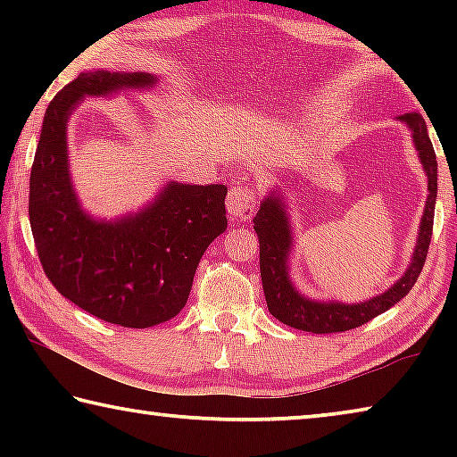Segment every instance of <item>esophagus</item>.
Returning a JSON list of instances; mask_svg holds the SVG:
<instances>
[{"label": "esophagus", "mask_w": 457, "mask_h": 457, "mask_svg": "<svg viewBox=\"0 0 457 457\" xmlns=\"http://www.w3.org/2000/svg\"><path fill=\"white\" fill-rule=\"evenodd\" d=\"M256 210V191L237 183L228 193V212L234 220H247Z\"/></svg>", "instance_id": "1"}]
</instances>
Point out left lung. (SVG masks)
<instances>
[{
  "label": "left lung",
  "mask_w": 457,
  "mask_h": 457,
  "mask_svg": "<svg viewBox=\"0 0 457 457\" xmlns=\"http://www.w3.org/2000/svg\"><path fill=\"white\" fill-rule=\"evenodd\" d=\"M411 129L415 149L420 153L421 165L428 175V201L417 236L411 264L405 274L378 296L365 300L359 304L343 303H316L300 294L288 276V256L292 250V231L288 213L284 210L280 195H268L262 201L260 212L253 218V229L260 239V276L264 286V296L270 314L292 328L314 332V335H330V332H345L357 328L361 324L373 320L375 316L389 311L401 298L407 296L420 278L425 258H428L433 212H436L437 197V161L436 151L428 135V125L420 112H405L397 117Z\"/></svg>",
  "instance_id": "1"
}]
</instances>
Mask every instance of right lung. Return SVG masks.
<instances>
[{"label": "right lung", "mask_w": 457, "mask_h": 457, "mask_svg": "<svg viewBox=\"0 0 457 457\" xmlns=\"http://www.w3.org/2000/svg\"><path fill=\"white\" fill-rule=\"evenodd\" d=\"M154 82L145 72L79 74L46 108L29 175V226L44 274L82 311L125 328H149L179 314L201 256L228 228V187L218 183L171 181L143 212L117 221L82 212L68 167V117L84 96Z\"/></svg>", "instance_id": "add662e5"}]
</instances>
